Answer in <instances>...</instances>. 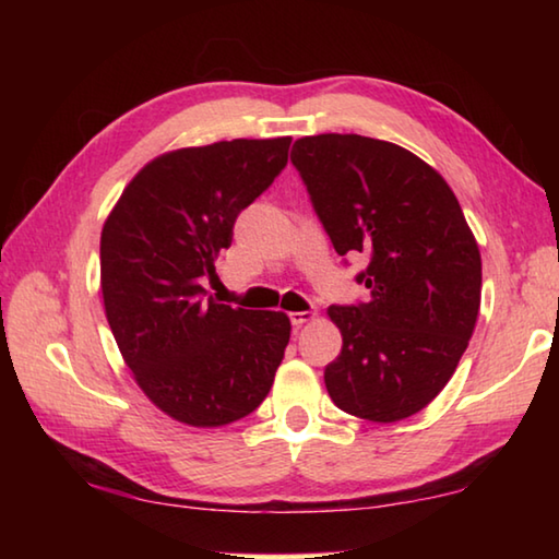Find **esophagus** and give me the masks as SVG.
Here are the masks:
<instances>
[{
	"label": "esophagus",
	"instance_id": "34e87169",
	"mask_svg": "<svg viewBox=\"0 0 559 559\" xmlns=\"http://www.w3.org/2000/svg\"><path fill=\"white\" fill-rule=\"evenodd\" d=\"M310 320H316V310H296V313H290V323L293 328H302Z\"/></svg>",
	"mask_w": 559,
	"mask_h": 559
}]
</instances>
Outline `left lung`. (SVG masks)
Wrapping results in <instances>:
<instances>
[{"instance_id": "1", "label": "left lung", "mask_w": 559, "mask_h": 559, "mask_svg": "<svg viewBox=\"0 0 559 559\" xmlns=\"http://www.w3.org/2000/svg\"><path fill=\"white\" fill-rule=\"evenodd\" d=\"M290 163L340 257L365 253L370 300L330 306L343 349L325 367L330 400L359 419L392 424L421 412L476 328L480 251L437 169L384 140L310 135Z\"/></svg>"}]
</instances>
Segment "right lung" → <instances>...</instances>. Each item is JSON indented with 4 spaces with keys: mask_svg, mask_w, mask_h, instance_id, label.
Masks as SVG:
<instances>
[{
    "mask_svg": "<svg viewBox=\"0 0 559 559\" xmlns=\"http://www.w3.org/2000/svg\"><path fill=\"white\" fill-rule=\"evenodd\" d=\"M290 138L231 140L155 157L100 234V290L140 390L189 427H224L266 400L290 340L276 310L206 296L234 222L288 163Z\"/></svg>",
    "mask_w": 559,
    "mask_h": 559,
    "instance_id": "obj_1",
    "label": "right lung"
}]
</instances>
